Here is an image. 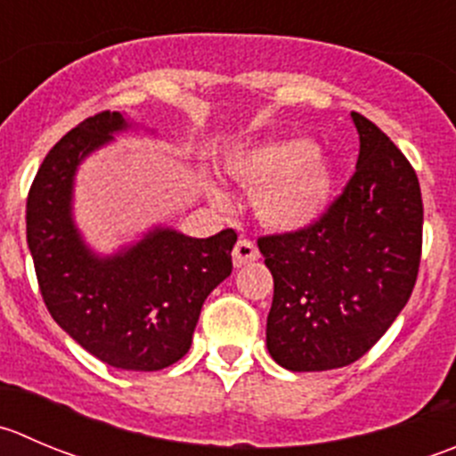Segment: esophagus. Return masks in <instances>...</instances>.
Instances as JSON below:
<instances>
[{
	"label": "esophagus",
	"mask_w": 456,
	"mask_h": 456,
	"mask_svg": "<svg viewBox=\"0 0 456 456\" xmlns=\"http://www.w3.org/2000/svg\"><path fill=\"white\" fill-rule=\"evenodd\" d=\"M258 258V247L249 240V238H240L233 247V265L242 267V265L251 263V260Z\"/></svg>",
	"instance_id": "esophagus-1"
}]
</instances>
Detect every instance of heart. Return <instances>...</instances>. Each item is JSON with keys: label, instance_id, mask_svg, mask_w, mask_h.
Returning <instances> with one entry per match:
<instances>
[{"label": "heart", "instance_id": "obj_1", "mask_svg": "<svg viewBox=\"0 0 456 456\" xmlns=\"http://www.w3.org/2000/svg\"><path fill=\"white\" fill-rule=\"evenodd\" d=\"M224 174L256 189L258 218L278 232H300L325 214L334 187L331 167L305 138H276L229 153ZM224 200L218 187L209 189Z\"/></svg>", "mask_w": 456, "mask_h": 456}]
</instances>
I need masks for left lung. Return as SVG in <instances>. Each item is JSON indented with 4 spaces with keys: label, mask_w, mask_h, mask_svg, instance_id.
Returning <instances> with one entry per match:
<instances>
[{
    "label": "left lung",
    "mask_w": 456,
    "mask_h": 456,
    "mask_svg": "<svg viewBox=\"0 0 456 456\" xmlns=\"http://www.w3.org/2000/svg\"><path fill=\"white\" fill-rule=\"evenodd\" d=\"M361 149L343 193L307 229L258 238L273 276L267 350L291 372L359 361L414 289L421 263L419 178L396 144L352 113Z\"/></svg>",
    "instance_id": "obj_1"
}]
</instances>
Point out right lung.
Instances as JSON below:
<instances>
[{"label":"right lung","instance_id":"right-lung-1","mask_svg":"<svg viewBox=\"0 0 456 456\" xmlns=\"http://www.w3.org/2000/svg\"><path fill=\"white\" fill-rule=\"evenodd\" d=\"M129 126L102 110L48 151L26 200V240L53 321L104 363L156 372L189 352L202 303L232 273L238 236L156 227L110 256L88 249L73 220L75 171Z\"/></svg>","mask_w":456,"mask_h":456}]
</instances>
